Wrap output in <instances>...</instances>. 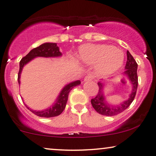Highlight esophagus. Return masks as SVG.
I'll return each mask as SVG.
<instances>
[{"label": "esophagus", "instance_id": "1", "mask_svg": "<svg viewBox=\"0 0 156 156\" xmlns=\"http://www.w3.org/2000/svg\"><path fill=\"white\" fill-rule=\"evenodd\" d=\"M93 76H90V75H88V76H86L85 78H84V81H89V80H93Z\"/></svg>", "mask_w": 156, "mask_h": 156}]
</instances>
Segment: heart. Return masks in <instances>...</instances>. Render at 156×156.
Returning a JSON list of instances; mask_svg holds the SVG:
<instances>
[{
  "label": "heart",
  "instance_id": "b5f03b06",
  "mask_svg": "<svg viewBox=\"0 0 156 156\" xmlns=\"http://www.w3.org/2000/svg\"><path fill=\"white\" fill-rule=\"evenodd\" d=\"M78 59L86 65L96 64L99 73L110 74L119 69L124 55L119 48L107 45H85L78 52Z\"/></svg>",
  "mask_w": 156,
  "mask_h": 156
}]
</instances>
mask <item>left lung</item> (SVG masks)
Returning <instances> with one entry per match:
<instances>
[{"label": "left lung", "mask_w": 156, "mask_h": 156, "mask_svg": "<svg viewBox=\"0 0 156 156\" xmlns=\"http://www.w3.org/2000/svg\"><path fill=\"white\" fill-rule=\"evenodd\" d=\"M127 61L126 64V70L124 75L127 76L129 80L132 84L133 89L132 92L131 94L130 97L128 100L125 101L120 105L112 106L108 104L105 102L104 95L102 92V82H99V91L97 93V96L94 98L91 99V103L92 107L94 108L97 112L103 115L112 116L118 115L123 111H124L126 109H127L132 104L134 100L135 96H136V90L138 86V76H137V63L136 62L134 57L132 54L129 53V51H127Z\"/></svg>", "instance_id": "left-lung-1"}]
</instances>
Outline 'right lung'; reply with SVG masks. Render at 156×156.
<instances>
[{"mask_svg": "<svg viewBox=\"0 0 156 156\" xmlns=\"http://www.w3.org/2000/svg\"><path fill=\"white\" fill-rule=\"evenodd\" d=\"M62 55V53L59 51V47L57 46V44L54 43H46L38 47H36L33 49H32L28 53L25 57H24L21 59L20 62V70L18 73V83H20V74H21L22 70L23 68L24 65H26L27 62H29L30 60L33 58L37 57H59ZM80 84V80H76V81L72 82V83L67 84L63 88L62 90L61 93L59 94V97L57 100H56L55 104L51 108L46 109V110H43V111H35V110H30V111L39 117L43 118H51L55 117L60 115L63 110H65V106H66L67 99H68V94L70 91L74 88L75 86Z\"/></svg>", "mask_w": 156, "mask_h": 156, "instance_id": "1", "label": "right lung"}]
</instances>
